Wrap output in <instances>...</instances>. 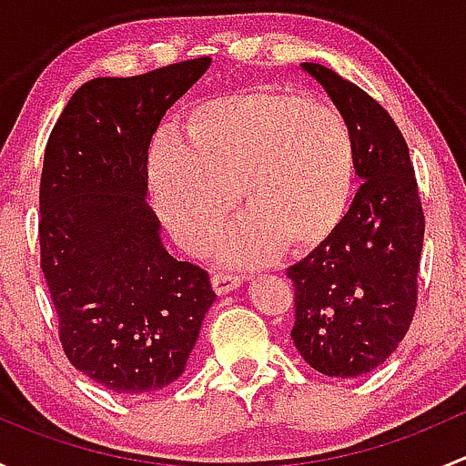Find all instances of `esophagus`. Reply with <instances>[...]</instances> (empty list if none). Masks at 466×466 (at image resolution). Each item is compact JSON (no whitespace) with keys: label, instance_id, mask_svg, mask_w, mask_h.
I'll list each match as a JSON object with an SVG mask.
<instances>
[{"label":"esophagus","instance_id":"34e87169","mask_svg":"<svg viewBox=\"0 0 466 466\" xmlns=\"http://www.w3.org/2000/svg\"><path fill=\"white\" fill-rule=\"evenodd\" d=\"M241 281L243 277L232 275V272H214V275H211V286H214V290L218 295L229 293V290H234L237 286H241Z\"/></svg>","mask_w":466,"mask_h":466}]
</instances>
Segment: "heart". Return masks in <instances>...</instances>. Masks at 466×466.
I'll return each mask as SVG.
<instances>
[{
    "label": "heart",
    "mask_w": 466,
    "mask_h": 466,
    "mask_svg": "<svg viewBox=\"0 0 466 466\" xmlns=\"http://www.w3.org/2000/svg\"><path fill=\"white\" fill-rule=\"evenodd\" d=\"M187 144L157 135L146 155L150 198L180 246L203 255L238 205L250 207L220 246L261 266L333 234L354 194V135L331 106L250 89L207 98L185 121ZM239 191L237 192L236 189Z\"/></svg>",
    "instance_id": "b5f03b06"
}]
</instances>
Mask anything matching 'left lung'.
Instances as JSON below:
<instances>
[{
	"label": "left lung",
	"mask_w": 466,
	"mask_h": 466,
	"mask_svg": "<svg viewBox=\"0 0 466 466\" xmlns=\"http://www.w3.org/2000/svg\"><path fill=\"white\" fill-rule=\"evenodd\" d=\"M302 69L345 116L363 185L331 237L286 270L295 286L290 338L324 377L356 379L397 350L415 316L424 209L408 144L388 110L324 65Z\"/></svg>",
	"instance_id": "1"
}]
</instances>
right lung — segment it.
<instances>
[{
  "instance_id": "right-lung-1",
  "label": "right lung",
  "mask_w": 466,
  "mask_h": 466,
  "mask_svg": "<svg viewBox=\"0 0 466 466\" xmlns=\"http://www.w3.org/2000/svg\"><path fill=\"white\" fill-rule=\"evenodd\" d=\"M209 56L130 78H92L72 94L45 148L40 268L69 363L116 394H148L185 372L209 272L177 261L146 203V155L164 112Z\"/></svg>"
}]
</instances>
